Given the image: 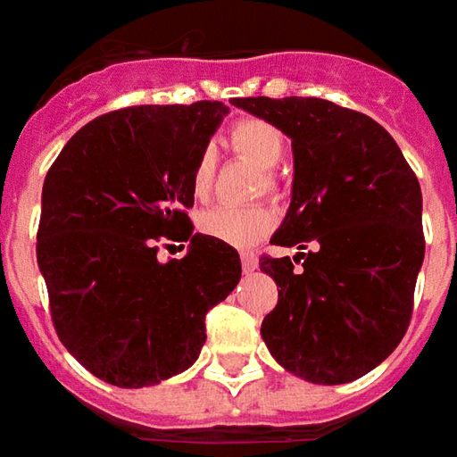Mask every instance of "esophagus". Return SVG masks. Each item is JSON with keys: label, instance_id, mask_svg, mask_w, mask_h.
Instances as JSON below:
<instances>
[{"label": "esophagus", "instance_id": "34e87169", "mask_svg": "<svg viewBox=\"0 0 457 457\" xmlns=\"http://www.w3.org/2000/svg\"><path fill=\"white\" fill-rule=\"evenodd\" d=\"M241 266H244V271H246V274H249V271H253V269L259 266L256 253H253V251H241Z\"/></svg>", "mask_w": 457, "mask_h": 457}]
</instances>
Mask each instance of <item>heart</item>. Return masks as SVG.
Wrapping results in <instances>:
<instances>
[{
  "label": "heart",
  "mask_w": 457,
  "mask_h": 457,
  "mask_svg": "<svg viewBox=\"0 0 457 457\" xmlns=\"http://www.w3.org/2000/svg\"><path fill=\"white\" fill-rule=\"evenodd\" d=\"M228 143L236 153H241L244 158H249L262 168H274V165L284 158L287 150V140L284 133L274 128L271 122L259 120V118H244L238 120L228 130ZM213 155L211 153H201L195 158L191 170V191L198 201H204L213 191ZM266 186L277 188V180L266 176ZM277 223V208L271 204H244V206H234V204H223V206H213L204 211L198 216V228L201 234L211 236L216 241H223L228 246H251L259 238H264Z\"/></svg>",
  "instance_id": "heart-1"
}]
</instances>
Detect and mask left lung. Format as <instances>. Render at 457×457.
Returning a JSON list of instances; mask_svg holds the SVG:
<instances>
[{
    "instance_id": "obj_1",
    "label": "left lung",
    "mask_w": 457,
    "mask_h": 457,
    "mask_svg": "<svg viewBox=\"0 0 457 457\" xmlns=\"http://www.w3.org/2000/svg\"><path fill=\"white\" fill-rule=\"evenodd\" d=\"M234 105L292 137V206L271 244L312 246L294 262L259 259L278 287L262 321L266 347L317 385L362 378L410 327L425 256L418 176L364 112L321 97H234Z\"/></svg>"
}]
</instances>
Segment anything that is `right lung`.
Returning a JSON list of instances; mask_svg holds the SVG:
<instances>
[{
    "instance_id": "obj_1",
    "label": "right lung",
    "mask_w": 457,
    "mask_h": 457,
    "mask_svg": "<svg viewBox=\"0 0 457 457\" xmlns=\"http://www.w3.org/2000/svg\"><path fill=\"white\" fill-rule=\"evenodd\" d=\"M223 103L136 105L79 128L47 170L37 264L54 332L95 378L148 387L188 370L206 314L241 278L238 251L193 234L191 170ZM191 240L157 262V241Z\"/></svg>"
}]
</instances>
